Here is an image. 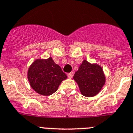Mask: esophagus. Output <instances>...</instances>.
Returning a JSON list of instances; mask_svg holds the SVG:
<instances>
[{
  "label": "esophagus",
  "mask_w": 133,
  "mask_h": 133,
  "mask_svg": "<svg viewBox=\"0 0 133 133\" xmlns=\"http://www.w3.org/2000/svg\"><path fill=\"white\" fill-rule=\"evenodd\" d=\"M68 77L69 79H71L73 77V74L72 73H69V74H68Z\"/></svg>",
  "instance_id": "1"
}]
</instances>
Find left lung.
Listing matches in <instances>:
<instances>
[{
    "label": "left lung",
    "instance_id": "left-lung-1",
    "mask_svg": "<svg viewBox=\"0 0 133 133\" xmlns=\"http://www.w3.org/2000/svg\"><path fill=\"white\" fill-rule=\"evenodd\" d=\"M73 78L78 85L81 94L87 97L97 95L105 83V75L101 66L91 64L85 59H83Z\"/></svg>",
    "mask_w": 133,
    "mask_h": 133
}]
</instances>
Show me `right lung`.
Instances as JSON below:
<instances>
[{
    "label": "right lung",
    "mask_w": 133,
    "mask_h": 133,
    "mask_svg": "<svg viewBox=\"0 0 133 133\" xmlns=\"http://www.w3.org/2000/svg\"><path fill=\"white\" fill-rule=\"evenodd\" d=\"M27 75L32 89L45 96L55 93L62 81L68 77L52 57L34 60L28 68Z\"/></svg>",
    "instance_id": "1"
}]
</instances>
